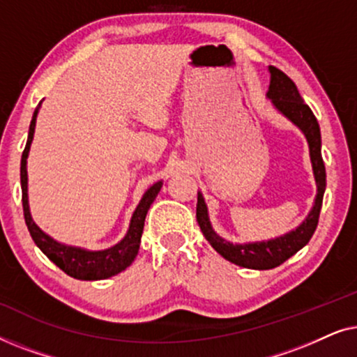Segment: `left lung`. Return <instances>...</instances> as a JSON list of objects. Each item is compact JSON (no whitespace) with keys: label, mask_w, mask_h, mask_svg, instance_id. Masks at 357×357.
<instances>
[{"label":"left lung","mask_w":357,"mask_h":357,"mask_svg":"<svg viewBox=\"0 0 357 357\" xmlns=\"http://www.w3.org/2000/svg\"><path fill=\"white\" fill-rule=\"evenodd\" d=\"M268 70H270L271 75L270 87H268L266 92L268 99L273 102L278 112H281L286 119H289L304 133L307 143H309L312 170H314L317 183V197L309 216L302 221L299 227H296L294 231L287 232L281 237L263 242L232 243L214 232L211 222H209L206 203H204L203 195L199 192L197 203V221L199 224V229H202L203 236L211 243L214 250L226 258L227 261L234 263V265L252 268V270H271V268L280 266L281 263H284L287 258H291L302 247L309 243L317 229V224H319L321 202H324L326 187L325 164L324 159H321V136L319 121H317L315 115L312 114L310 107L301 97L294 81L275 66H270Z\"/></svg>","instance_id":"1"}]
</instances>
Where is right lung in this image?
I'll list each match as a JSON object with an SVG mask.
<instances>
[{
	"label": "right lung",
	"instance_id": "1",
	"mask_svg": "<svg viewBox=\"0 0 357 357\" xmlns=\"http://www.w3.org/2000/svg\"><path fill=\"white\" fill-rule=\"evenodd\" d=\"M42 104V102H40ZM38 104V107H40ZM38 107L33 112L31 126H29V136L26 148H24L22 159H21V187H22V209L24 219H26L27 229L36 242V245L55 263V265L70 275L71 278L82 281H97L107 280V278L119 275L128 268L138 255L141 234H143L144 219L148 214V209L158 197V193L162 188V182L154 183L153 187L148 188V192L143 195L138 206H136L133 216H131L130 227L126 236L116 243V245L105 248V250H86L81 247H71L65 243L56 242L55 238L47 236L40 227L33 222L29 209V198H27V155L31 151V143L33 139V131H36V120L38 114Z\"/></svg>",
	"mask_w": 357,
	"mask_h": 357
}]
</instances>
